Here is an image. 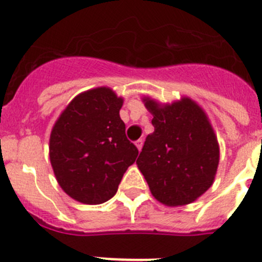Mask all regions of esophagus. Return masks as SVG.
Segmentation results:
<instances>
[{"instance_id": "esophagus-1", "label": "esophagus", "mask_w": 262, "mask_h": 262, "mask_svg": "<svg viewBox=\"0 0 262 262\" xmlns=\"http://www.w3.org/2000/svg\"><path fill=\"white\" fill-rule=\"evenodd\" d=\"M135 145H136V148H138L139 151H140V149H142V147H143V140H142V139H140V140H138V142H135Z\"/></svg>"}]
</instances>
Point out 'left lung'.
Listing matches in <instances>:
<instances>
[{
  "label": "left lung",
  "mask_w": 262,
  "mask_h": 262,
  "mask_svg": "<svg viewBox=\"0 0 262 262\" xmlns=\"http://www.w3.org/2000/svg\"><path fill=\"white\" fill-rule=\"evenodd\" d=\"M155 131L136 164L152 195L165 206H185L209 190L219 164V144L209 117L195 101L172 103L143 98Z\"/></svg>",
  "instance_id": "1"
}]
</instances>
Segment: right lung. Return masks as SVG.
<instances>
[{"instance_id":"1","label":"right lung","mask_w":262,"mask_h":262,"mask_svg":"<svg viewBox=\"0 0 262 262\" xmlns=\"http://www.w3.org/2000/svg\"><path fill=\"white\" fill-rule=\"evenodd\" d=\"M122 105L110 88L90 89L72 99L53 124L51 165L60 187L77 202L99 205L113 198L135 163L139 151L126 138Z\"/></svg>"}]
</instances>
